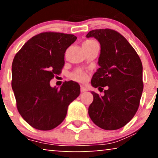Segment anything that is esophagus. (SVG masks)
<instances>
[{"label": "esophagus", "mask_w": 158, "mask_h": 158, "mask_svg": "<svg viewBox=\"0 0 158 158\" xmlns=\"http://www.w3.org/2000/svg\"><path fill=\"white\" fill-rule=\"evenodd\" d=\"M80 90H81V92H85L87 91V89H86L83 86H81V89Z\"/></svg>", "instance_id": "1"}]
</instances>
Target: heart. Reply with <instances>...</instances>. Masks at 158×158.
I'll use <instances>...</instances> for the list:
<instances>
[{
    "label": "heart",
    "instance_id": "1",
    "mask_svg": "<svg viewBox=\"0 0 158 158\" xmlns=\"http://www.w3.org/2000/svg\"><path fill=\"white\" fill-rule=\"evenodd\" d=\"M94 41L93 40H87V41H84L83 45H88V44H91L92 43H94ZM72 79L75 80V81H85L86 79H87V74L84 72H79L75 73V74L72 76Z\"/></svg>",
    "mask_w": 158,
    "mask_h": 158
}]
</instances>
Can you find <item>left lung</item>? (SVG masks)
<instances>
[{
	"mask_svg": "<svg viewBox=\"0 0 158 158\" xmlns=\"http://www.w3.org/2000/svg\"><path fill=\"white\" fill-rule=\"evenodd\" d=\"M101 45L98 64L91 84L95 88L108 86L104 96L92 92L94 100L89 106L93 123L106 130L126 125L136 114L143 91V64L125 38L112 29H96L86 34Z\"/></svg>",
	"mask_w": 158,
	"mask_h": 158,
	"instance_id": "8db88e82",
	"label": "left lung"
}]
</instances>
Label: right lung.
<instances>
[{"label":"right lung","mask_w":158,"mask_h":158,"mask_svg":"<svg viewBox=\"0 0 158 158\" xmlns=\"http://www.w3.org/2000/svg\"><path fill=\"white\" fill-rule=\"evenodd\" d=\"M77 39L73 34L44 32L30 39L15 54L11 86L19 114L32 127L51 130L65 119L68 106L80 94L76 82L60 89L50 81L64 65L66 50Z\"/></svg>","instance_id":"obj_1"}]
</instances>
